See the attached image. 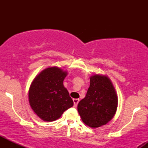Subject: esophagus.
I'll return each mask as SVG.
<instances>
[{
  "label": "esophagus",
  "instance_id": "obj_1",
  "mask_svg": "<svg viewBox=\"0 0 148 148\" xmlns=\"http://www.w3.org/2000/svg\"><path fill=\"white\" fill-rule=\"evenodd\" d=\"M73 101H74V106H77L78 103L79 102V99H73Z\"/></svg>",
  "mask_w": 148,
  "mask_h": 148
}]
</instances>
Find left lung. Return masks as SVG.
<instances>
[{
  "instance_id": "left-lung-1",
  "label": "left lung",
  "mask_w": 148,
  "mask_h": 148,
  "mask_svg": "<svg viewBox=\"0 0 148 148\" xmlns=\"http://www.w3.org/2000/svg\"><path fill=\"white\" fill-rule=\"evenodd\" d=\"M86 95L78 103L81 120L92 128L107 124L113 118L118 107V97L111 81L106 76L95 74L90 78Z\"/></svg>"
}]
</instances>
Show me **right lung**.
<instances>
[{
    "label": "right lung",
    "mask_w": 148,
    "mask_h": 148,
    "mask_svg": "<svg viewBox=\"0 0 148 148\" xmlns=\"http://www.w3.org/2000/svg\"><path fill=\"white\" fill-rule=\"evenodd\" d=\"M67 72L58 67L42 70L32 82L28 92L30 107L44 121L58 119L74 105L63 81Z\"/></svg>",
    "instance_id": "add662e5"
}]
</instances>
